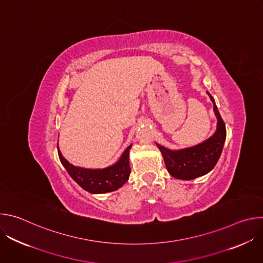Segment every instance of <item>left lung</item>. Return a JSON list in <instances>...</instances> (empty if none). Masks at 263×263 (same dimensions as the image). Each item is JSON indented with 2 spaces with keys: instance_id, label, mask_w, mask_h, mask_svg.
<instances>
[{
  "instance_id": "1",
  "label": "left lung",
  "mask_w": 263,
  "mask_h": 263,
  "mask_svg": "<svg viewBox=\"0 0 263 263\" xmlns=\"http://www.w3.org/2000/svg\"><path fill=\"white\" fill-rule=\"evenodd\" d=\"M207 93L213 103V110L217 119L216 131L211 137L195 146L177 151L156 143L162 153L168 173L174 178L192 180L204 176L215 166L220 157L226 140V126L217 110L213 97L208 91Z\"/></svg>"
}]
</instances>
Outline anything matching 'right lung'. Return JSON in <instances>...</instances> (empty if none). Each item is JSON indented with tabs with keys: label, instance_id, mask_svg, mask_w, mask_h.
Returning <instances> with one entry per match:
<instances>
[{
	"label": "right lung",
	"instance_id": "1",
	"mask_svg": "<svg viewBox=\"0 0 263 263\" xmlns=\"http://www.w3.org/2000/svg\"><path fill=\"white\" fill-rule=\"evenodd\" d=\"M57 148L59 159L67 171L68 175L84 191L90 194H105L117 191L129 179L131 173L129 164V151L131 145L125 149L117 163L101 170H90L74 166L62 156L58 146Z\"/></svg>",
	"mask_w": 263,
	"mask_h": 263
}]
</instances>
